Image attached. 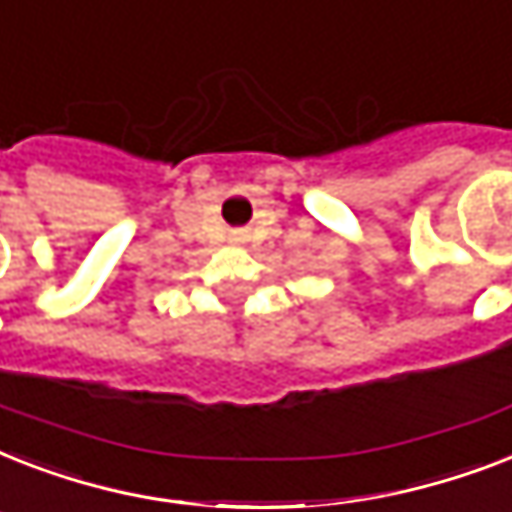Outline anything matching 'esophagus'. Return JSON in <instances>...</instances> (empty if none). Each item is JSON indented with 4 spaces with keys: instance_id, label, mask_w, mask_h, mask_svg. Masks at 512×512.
I'll use <instances>...</instances> for the list:
<instances>
[{
    "instance_id": "obj_1",
    "label": "esophagus",
    "mask_w": 512,
    "mask_h": 512,
    "mask_svg": "<svg viewBox=\"0 0 512 512\" xmlns=\"http://www.w3.org/2000/svg\"><path fill=\"white\" fill-rule=\"evenodd\" d=\"M235 240H237V237H235Z\"/></svg>"
}]
</instances>
